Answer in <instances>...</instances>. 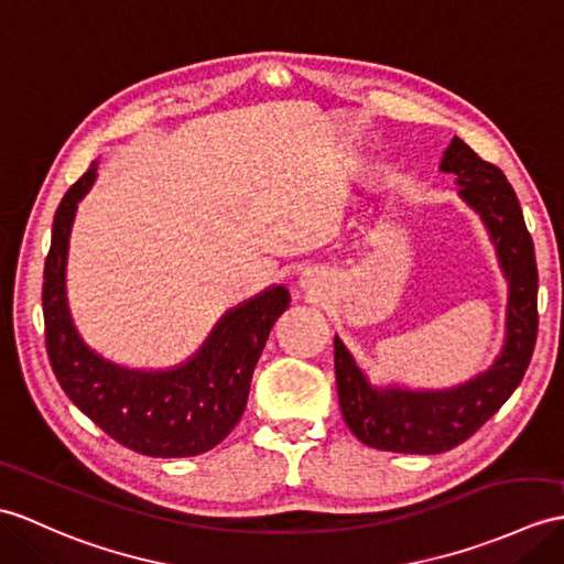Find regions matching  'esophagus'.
Returning <instances> with one entry per match:
<instances>
[{
  "label": "esophagus",
  "instance_id": "1",
  "mask_svg": "<svg viewBox=\"0 0 564 564\" xmlns=\"http://www.w3.org/2000/svg\"><path fill=\"white\" fill-rule=\"evenodd\" d=\"M303 285H305V288H312V279H305V281H303Z\"/></svg>",
  "mask_w": 564,
  "mask_h": 564
}]
</instances>
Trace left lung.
Listing matches in <instances>:
<instances>
[{"instance_id": "obj_1", "label": "left lung", "mask_w": 564, "mask_h": 564, "mask_svg": "<svg viewBox=\"0 0 564 564\" xmlns=\"http://www.w3.org/2000/svg\"><path fill=\"white\" fill-rule=\"evenodd\" d=\"M440 170L456 175L464 202L490 230L509 281L507 341L488 372L444 391L372 389L341 338H334L336 387L348 427L362 444L399 454H442L502 409L527 372L539 334V269L517 194L497 165L454 137Z\"/></svg>"}]
</instances>
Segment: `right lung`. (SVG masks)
I'll return each mask as SVG.
<instances>
[{
	"instance_id": "right-lung-1",
	"label": "right lung",
	"mask_w": 564,
	"mask_h": 564,
	"mask_svg": "<svg viewBox=\"0 0 564 564\" xmlns=\"http://www.w3.org/2000/svg\"><path fill=\"white\" fill-rule=\"evenodd\" d=\"M96 180V163L57 206L43 273L45 348L59 387L122 447L147 456H196L226 440L245 413L254 365L288 310L283 285L269 288L218 322L204 348L170 372H139L102 360L76 334L67 293L69 230L76 204Z\"/></svg>"
}]
</instances>
